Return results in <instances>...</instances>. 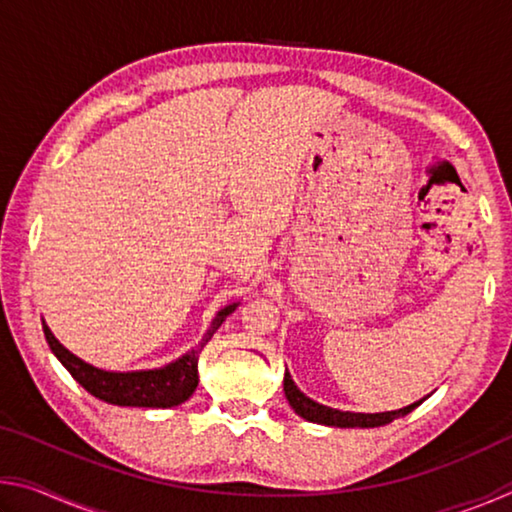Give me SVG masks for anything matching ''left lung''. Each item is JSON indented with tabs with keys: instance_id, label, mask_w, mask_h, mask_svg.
<instances>
[{
	"instance_id": "left-lung-1",
	"label": "left lung",
	"mask_w": 512,
	"mask_h": 512,
	"mask_svg": "<svg viewBox=\"0 0 512 512\" xmlns=\"http://www.w3.org/2000/svg\"><path fill=\"white\" fill-rule=\"evenodd\" d=\"M284 395H287V400L291 404V409L296 411L300 418H305L309 422H316V424H325V427H341V429H350V427H361V429H370V427H384V424L393 422L395 418H402V415L411 413L415 406H420V402H413L409 406H404V409H397V411H384V413H352V411H339V409H332V406H325V404H318L307 397L305 393L300 391L296 386V381L291 379L289 372H284ZM429 397V395H427Z\"/></svg>"
}]
</instances>
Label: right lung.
Here are the masks:
<instances>
[{
  "label": "right lung",
  "mask_w": 512,
  "mask_h": 512,
  "mask_svg": "<svg viewBox=\"0 0 512 512\" xmlns=\"http://www.w3.org/2000/svg\"><path fill=\"white\" fill-rule=\"evenodd\" d=\"M239 307V302L223 307L214 316L210 329H207L201 343L189 350L183 357L167 363L164 368L153 370H131V372H110L101 370L92 363H85L76 354L69 352L60 343L51 329L42 320V332L49 343L51 352L63 363L69 375H72L90 395L99 400L117 406H144V409H171V406L183 404L192 397L198 386V354L212 339L216 329Z\"/></svg>",
  "instance_id": "obj_1"
}]
</instances>
